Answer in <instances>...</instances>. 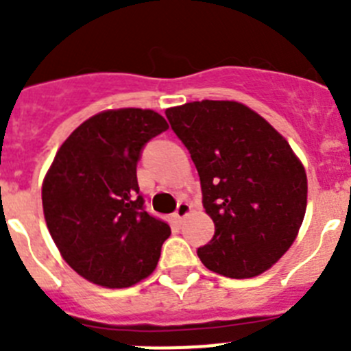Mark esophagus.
<instances>
[{"mask_svg": "<svg viewBox=\"0 0 351 351\" xmlns=\"http://www.w3.org/2000/svg\"><path fill=\"white\" fill-rule=\"evenodd\" d=\"M191 210V206L188 202H184V200H181V202L178 204V209H176V213H173V219H178V221H181L182 218H184L186 214L190 213Z\"/></svg>", "mask_w": 351, "mask_h": 351, "instance_id": "34e87169", "label": "esophagus"}]
</instances>
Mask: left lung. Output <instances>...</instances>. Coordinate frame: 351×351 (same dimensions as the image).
<instances>
[{"instance_id": "left-lung-1", "label": "left lung", "mask_w": 351, "mask_h": 351, "mask_svg": "<svg viewBox=\"0 0 351 351\" xmlns=\"http://www.w3.org/2000/svg\"><path fill=\"white\" fill-rule=\"evenodd\" d=\"M165 114L190 151L214 221L198 258L234 280L267 271L295 241L308 204V179L290 144L237 101H191Z\"/></svg>"}]
</instances>
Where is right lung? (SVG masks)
<instances>
[{"mask_svg": "<svg viewBox=\"0 0 351 351\" xmlns=\"http://www.w3.org/2000/svg\"><path fill=\"white\" fill-rule=\"evenodd\" d=\"M167 128L154 110H105L56 154L43 181V214L63 258L86 280L125 288L156 267L170 226L145 210L137 163Z\"/></svg>", "mask_w": 351, "mask_h": 351, "instance_id": "right-lung-1", "label": "right lung"}]
</instances>
